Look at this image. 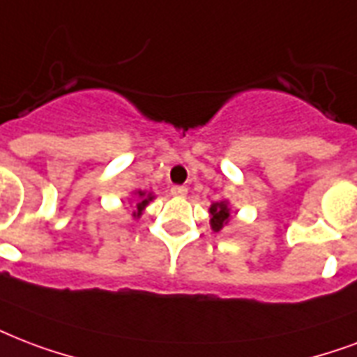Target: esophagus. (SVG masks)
I'll return each mask as SVG.
<instances>
[{"label": "esophagus", "instance_id": "obj_1", "mask_svg": "<svg viewBox=\"0 0 357 357\" xmlns=\"http://www.w3.org/2000/svg\"><path fill=\"white\" fill-rule=\"evenodd\" d=\"M170 192H172L174 197L183 198L187 197V187H183V185H174L172 189H170Z\"/></svg>", "mask_w": 357, "mask_h": 357}]
</instances>
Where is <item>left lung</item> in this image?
<instances>
[{
	"mask_svg": "<svg viewBox=\"0 0 357 357\" xmlns=\"http://www.w3.org/2000/svg\"><path fill=\"white\" fill-rule=\"evenodd\" d=\"M209 213L213 215V217H211V228H213L215 232H219L222 228V225H227L228 217H230V211H228L227 204H213V206L209 208Z\"/></svg>",
	"mask_w": 357,
	"mask_h": 357,
	"instance_id": "8db88e82",
	"label": "left lung"
}]
</instances>
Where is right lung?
I'll list each match as a JSON object with an SVG mask.
<instances>
[{
	"label": "right lung",
	"instance_id": "add662e5",
	"mask_svg": "<svg viewBox=\"0 0 357 357\" xmlns=\"http://www.w3.org/2000/svg\"><path fill=\"white\" fill-rule=\"evenodd\" d=\"M138 197L142 198V202H138V211H136L135 215H140V211H142V208L144 206H146V204L149 202V200H151V195H146V192H142V190H138Z\"/></svg>",
	"mask_w": 357,
	"mask_h": 357
}]
</instances>
